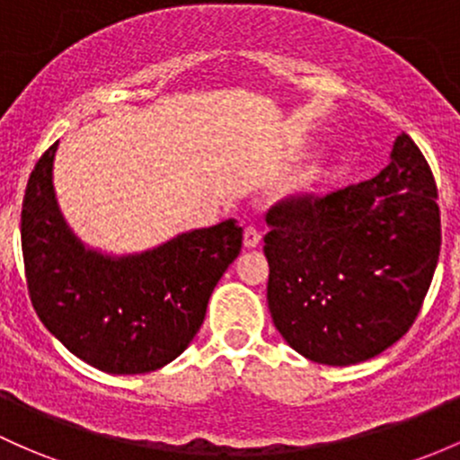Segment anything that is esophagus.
<instances>
[{"instance_id": "1", "label": "esophagus", "mask_w": 460, "mask_h": 460, "mask_svg": "<svg viewBox=\"0 0 460 460\" xmlns=\"http://www.w3.org/2000/svg\"><path fill=\"white\" fill-rule=\"evenodd\" d=\"M261 243V232L256 226H248V228L243 230V245L245 248H256V245Z\"/></svg>"}]
</instances>
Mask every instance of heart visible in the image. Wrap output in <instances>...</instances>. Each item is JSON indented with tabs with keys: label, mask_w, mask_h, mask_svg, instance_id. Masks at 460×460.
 I'll return each mask as SVG.
<instances>
[{
	"label": "heart",
	"mask_w": 460,
	"mask_h": 460,
	"mask_svg": "<svg viewBox=\"0 0 460 460\" xmlns=\"http://www.w3.org/2000/svg\"><path fill=\"white\" fill-rule=\"evenodd\" d=\"M315 180H318V171H307L298 177L296 186H298V189H309Z\"/></svg>",
	"instance_id": "heart-1"
}]
</instances>
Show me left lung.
Returning a JSON list of instances; mask_svg holds the SVG:
<instances>
[{"label": "left lung", "instance_id": "1", "mask_svg": "<svg viewBox=\"0 0 460 460\" xmlns=\"http://www.w3.org/2000/svg\"><path fill=\"white\" fill-rule=\"evenodd\" d=\"M268 305L285 342L311 362L349 367L412 327L438 250L437 184L402 133L373 180L268 212Z\"/></svg>", "mask_w": 460, "mask_h": 460}]
</instances>
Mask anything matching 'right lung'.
<instances>
[{
	"mask_svg": "<svg viewBox=\"0 0 460 460\" xmlns=\"http://www.w3.org/2000/svg\"><path fill=\"white\" fill-rule=\"evenodd\" d=\"M39 157L22 208L26 283L39 320L70 353L111 375L151 373L184 353L215 285L239 256L243 228L226 219L140 252L87 248L58 210L52 164Z\"/></svg>",
	"mask_w": 460,
	"mask_h": 460,
	"instance_id": "right-lung-1",
	"label": "right lung"
}]
</instances>
